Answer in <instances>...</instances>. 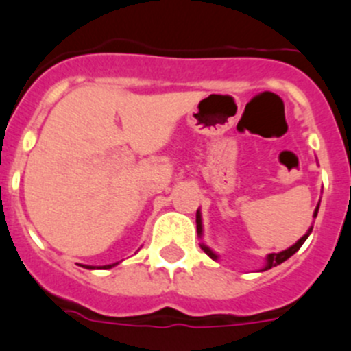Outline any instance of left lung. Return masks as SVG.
Here are the masks:
<instances>
[{"mask_svg":"<svg viewBox=\"0 0 351 351\" xmlns=\"http://www.w3.org/2000/svg\"><path fill=\"white\" fill-rule=\"evenodd\" d=\"M317 211H319V203H317V206H315V210H314V218L317 217ZM196 228H197V235H199V237H203V221H201V211L197 210L196 211ZM311 232H312V227L308 228L307 232H305L304 235H302L300 239H298L297 242H295L293 245H290L289 249H285V251H282V252H271V254H268L266 256V263H265V268L261 269V271H266V269H271L273 266H278V265H282L283 261H287V259L290 258V256H293L295 252L298 251V249L302 247V244H304L305 241H307V237L308 235H311ZM201 249H203L204 252H206L208 256H210L211 259H215V261H217L218 259V254L215 251H211L210 247H208L206 244H203V242H201Z\"/></svg>","mask_w":351,"mask_h":351,"instance_id":"8db88e82","label":"left lung"}]
</instances>
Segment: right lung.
Listing matches in <instances>:
<instances>
[{
    "mask_svg": "<svg viewBox=\"0 0 351 351\" xmlns=\"http://www.w3.org/2000/svg\"><path fill=\"white\" fill-rule=\"evenodd\" d=\"M117 265V263H114V265H107V266H104V268H112V266H116ZM83 268H88V269H95V268H93V266H83Z\"/></svg>",
    "mask_w": 351,
    "mask_h": 351,
    "instance_id": "add662e5",
    "label": "right lung"
}]
</instances>
